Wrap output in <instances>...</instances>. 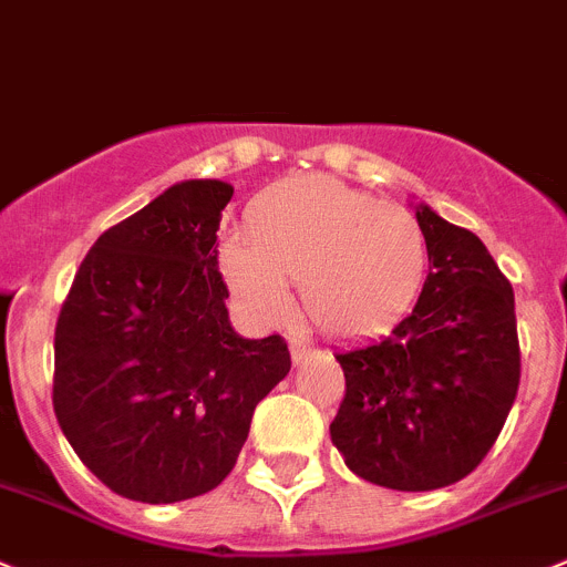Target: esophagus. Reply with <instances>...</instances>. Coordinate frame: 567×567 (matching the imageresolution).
Listing matches in <instances>:
<instances>
[{
    "label": "esophagus",
    "instance_id": "esophagus-1",
    "mask_svg": "<svg viewBox=\"0 0 567 567\" xmlns=\"http://www.w3.org/2000/svg\"><path fill=\"white\" fill-rule=\"evenodd\" d=\"M310 354H312V346L301 343V340H293V343H290V357H293L296 365H299L301 360H307Z\"/></svg>",
    "mask_w": 567,
    "mask_h": 567
}]
</instances>
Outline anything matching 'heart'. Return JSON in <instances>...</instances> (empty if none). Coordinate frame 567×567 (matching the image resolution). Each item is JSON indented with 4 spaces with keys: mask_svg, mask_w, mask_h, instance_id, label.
Returning a JSON list of instances; mask_svg holds the SVG:
<instances>
[{
    "mask_svg": "<svg viewBox=\"0 0 567 567\" xmlns=\"http://www.w3.org/2000/svg\"><path fill=\"white\" fill-rule=\"evenodd\" d=\"M249 235H227L221 271L262 321L290 310V282L321 332L357 338L393 323L417 296L426 240L404 207L310 174L268 188L249 207Z\"/></svg>",
    "mask_w": 567,
    "mask_h": 567,
    "instance_id": "heart-1",
    "label": "heart"
}]
</instances>
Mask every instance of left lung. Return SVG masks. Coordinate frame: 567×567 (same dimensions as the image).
<instances>
[{"label": "left lung", "mask_w": 567, "mask_h": 567, "mask_svg": "<svg viewBox=\"0 0 567 567\" xmlns=\"http://www.w3.org/2000/svg\"><path fill=\"white\" fill-rule=\"evenodd\" d=\"M430 277L388 338L334 351L346 395L329 435L349 471L437 491L485 460L513 410L520 346L509 279L474 233L415 207Z\"/></svg>", "instance_id": "left-lung-1"}]
</instances>
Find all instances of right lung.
<instances>
[{"label": "right lung", "instance_id": "add662e5", "mask_svg": "<svg viewBox=\"0 0 567 567\" xmlns=\"http://www.w3.org/2000/svg\"><path fill=\"white\" fill-rule=\"evenodd\" d=\"M221 179H188L99 235L54 327L52 404L102 485L144 504L227 480L255 406L290 371L279 334L240 338L224 301Z\"/></svg>", "mask_w": 567, "mask_h": 567}]
</instances>
